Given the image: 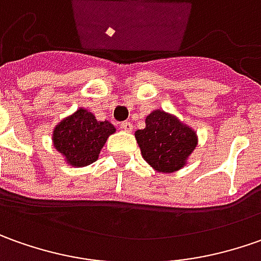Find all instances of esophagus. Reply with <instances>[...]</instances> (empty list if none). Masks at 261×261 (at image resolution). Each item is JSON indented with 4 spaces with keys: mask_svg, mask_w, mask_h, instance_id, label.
<instances>
[{
    "mask_svg": "<svg viewBox=\"0 0 261 261\" xmlns=\"http://www.w3.org/2000/svg\"><path fill=\"white\" fill-rule=\"evenodd\" d=\"M121 128L124 131H127V133H130L131 130H133V124H131L130 121H124L121 122Z\"/></svg>",
    "mask_w": 261,
    "mask_h": 261,
    "instance_id": "esophagus-1",
    "label": "esophagus"
}]
</instances>
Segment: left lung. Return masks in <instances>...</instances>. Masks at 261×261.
<instances>
[{
  "mask_svg": "<svg viewBox=\"0 0 261 261\" xmlns=\"http://www.w3.org/2000/svg\"><path fill=\"white\" fill-rule=\"evenodd\" d=\"M141 156L160 173H173L188 165L198 146V134L191 125L163 110L146 117V127L134 133Z\"/></svg>",
  "mask_w": 261,
  "mask_h": 261,
  "instance_id": "left-lung-1",
  "label": "left lung"
}]
</instances>
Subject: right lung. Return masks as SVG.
Here are the masks:
<instances>
[{"label": "right lung", "mask_w": 261, "mask_h": 261, "mask_svg": "<svg viewBox=\"0 0 261 261\" xmlns=\"http://www.w3.org/2000/svg\"><path fill=\"white\" fill-rule=\"evenodd\" d=\"M114 133L115 127L111 122L98 121L88 110L77 108L56 124L51 143L66 165L84 167L98 160L103 144Z\"/></svg>", "instance_id": "right-lung-1"}]
</instances>
